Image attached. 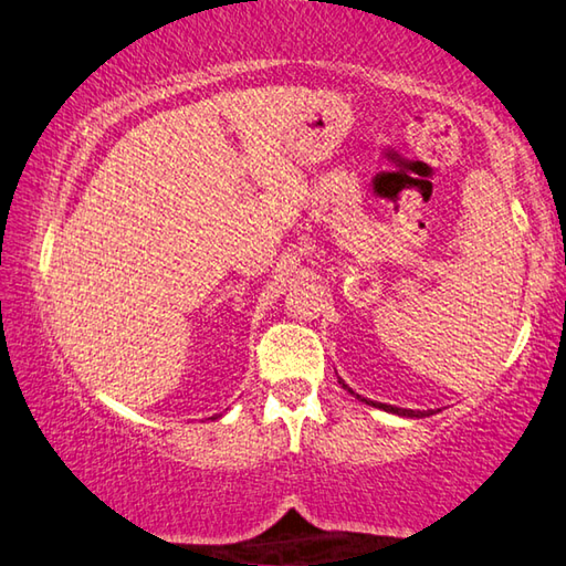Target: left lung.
Returning a JSON list of instances; mask_svg holds the SVG:
<instances>
[{"label":"left lung","mask_w":566,"mask_h":566,"mask_svg":"<svg viewBox=\"0 0 566 566\" xmlns=\"http://www.w3.org/2000/svg\"><path fill=\"white\" fill-rule=\"evenodd\" d=\"M343 388H348V385H343ZM348 392H353V390L348 388ZM355 398H360V395H355ZM360 400H365V398H360ZM370 405H378V402H370ZM378 408L395 412V415H405V418H422V415H428V412H415V410H400V408H392V405H378Z\"/></svg>","instance_id":"left-lung-1"}]
</instances>
